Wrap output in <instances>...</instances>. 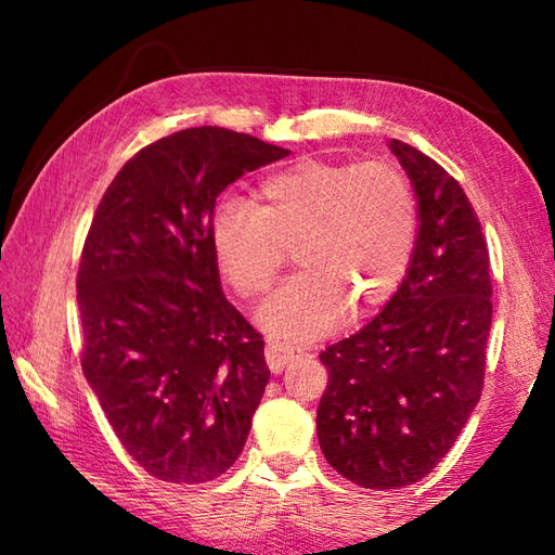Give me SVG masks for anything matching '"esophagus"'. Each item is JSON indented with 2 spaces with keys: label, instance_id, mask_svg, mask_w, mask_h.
Wrapping results in <instances>:
<instances>
[{
  "label": "esophagus",
  "instance_id": "1",
  "mask_svg": "<svg viewBox=\"0 0 555 555\" xmlns=\"http://www.w3.org/2000/svg\"><path fill=\"white\" fill-rule=\"evenodd\" d=\"M264 358H267L269 370L274 374H281L293 360L298 358V348H293L291 344H284V340H267Z\"/></svg>",
  "mask_w": 555,
  "mask_h": 555
}]
</instances>
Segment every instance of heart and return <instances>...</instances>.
<instances>
[{"label": "heart", "instance_id": "b5f03b06", "mask_svg": "<svg viewBox=\"0 0 555 555\" xmlns=\"http://www.w3.org/2000/svg\"><path fill=\"white\" fill-rule=\"evenodd\" d=\"M415 243V191L386 162H293L267 176L257 203L231 197L211 219L219 271L238 298H262L286 247H296L305 271L259 310L257 322L300 340L328 332L346 302L364 312L391 298Z\"/></svg>", "mask_w": 555, "mask_h": 555}]
</instances>
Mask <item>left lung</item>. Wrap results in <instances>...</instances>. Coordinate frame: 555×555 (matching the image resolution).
<instances>
[{
    "label": "left lung",
    "instance_id": "8db88e82",
    "mask_svg": "<svg viewBox=\"0 0 555 555\" xmlns=\"http://www.w3.org/2000/svg\"><path fill=\"white\" fill-rule=\"evenodd\" d=\"M388 147L415 188V253L384 310L320 356L322 453L362 489L415 485L451 451L485 386L493 312L489 247L465 191L424 152Z\"/></svg>",
    "mask_w": 555,
    "mask_h": 555
}]
</instances>
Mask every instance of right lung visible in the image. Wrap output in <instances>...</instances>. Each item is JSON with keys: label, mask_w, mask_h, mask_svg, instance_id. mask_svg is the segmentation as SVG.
<instances>
[{"label": "right lung", "mask_w": 555, "mask_h": 555, "mask_svg": "<svg viewBox=\"0 0 555 555\" xmlns=\"http://www.w3.org/2000/svg\"><path fill=\"white\" fill-rule=\"evenodd\" d=\"M288 150L185 128L124 164L78 267L82 374L114 434L162 481L205 485L238 460L269 382L264 340L221 293L219 193Z\"/></svg>", "instance_id": "obj_1"}]
</instances>
